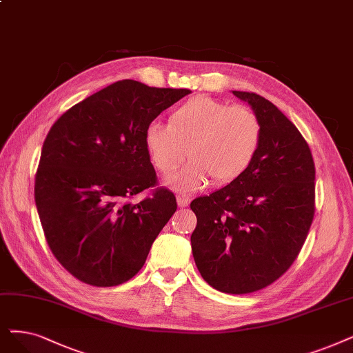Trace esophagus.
<instances>
[{
	"mask_svg": "<svg viewBox=\"0 0 353 353\" xmlns=\"http://www.w3.org/2000/svg\"><path fill=\"white\" fill-rule=\"evenodd\" d=\"M176 201H178L179 207H187L191 203V196L188 194L179 192V194H176Z\"/></svg>",
	"mask_w": 353,
	"mask_h": 353,
	"instance_id": "obj_1",
	"label": "esophagus"
}]
</instances>
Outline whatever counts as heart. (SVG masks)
<instances>
[{
  "instance_id": "b5f03b06",
  "label": "heart",
  "mask_w": 353,
  "mask_h": 353,
  "mask_svg": "<svg viewBox=\"0 0 353 353\" xmlns=\"http://www.w3.org/2000/svg\"><path fill=\"white\" fill-rule=\"evenodd\" d=\"M263 139V125L255 111L232 105L211 97H195L176 107L168 125L152 123L145 132L149 159L163 176L185 161L190 163L168 178L179 191L216 184H229L243 175L255 161Z\"/></svg>"
}]
</instances>
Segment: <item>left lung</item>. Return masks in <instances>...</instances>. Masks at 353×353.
<instances>
[{
    "label": "left lung",
    "mask_w": 353,
    "mask_h": 353,
    "mask_svg": "<svg viewBox=\"0 0 353 353\" xmlns=\"http://www.w3.org/2000/svg\"><path fill=\"white\" fill-rule=\"evenodd\" d=\"M263 125L248 171L191 203L192 255L207 284L228 294L259 291L297 259L314 219L316 168L305 139L270 100L233 91Z\"/></svg>",
    "instance_id": "8db88e82"
}]
</instances>
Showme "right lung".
<instances>
[{
	"label": "right lung",
	"mask_w": 353,
	"mask_h": 353,
	"mask_svg": "<svg viewBox=\"0 0 353 353\" xmlns=\"http://www.w3.org/2000/svg\"><path fill=\"white\" fill-rule=\"evenodd\" d=\"M123 79L70 107L50 128L34 179L46 242L82 283L114 287L146 262L154 239L176 211L172 191L158 187L145 132L163 110L190 94Z\"/></svg>",
	"instance_id": "obj_1"
}]
</instances>
